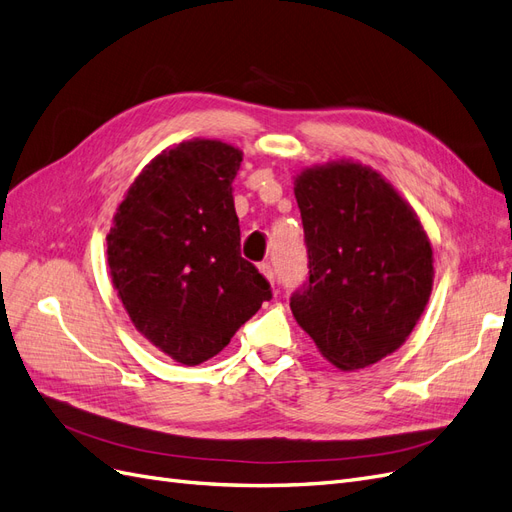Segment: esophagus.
I'll list each match as a JSON object with an SVG mask.
<instances>
[{
	"label": "esophagus",
	"mask_w": 512,
	"mask_h": 512,
	"mask_svg": "<svg viewBox=\"0 0 512 512\" xmlns=\"http://www.w3.org/2000/svg\"><path fill=\"white\" fill-rule=\"evenodd\" d=\"M258 269H260L262 275L267 277V280H269L271 284H275V271H273V267H271V262H260Z\"/></svg>",
	"instance_id": "34e87169"
}]
</instances>
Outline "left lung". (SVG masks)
<instances>
[{
	"label": "left lung",
	"mask_w": 512,
	"mask_h": 512,
	"mask_svg": "<svg viewBox=\"0 0 512 512\" xmlns=\"http://www.w3.org/2000/svg\"><path fill=\"white\" fill-rule=\"evenodd\" d=\"M307 269L290 309L324 359L363 369L395 352L425 312L433 252L412 207L356 162L305 168L294 179Z\"/></svg>",
	"instance_id": "8db88e82"
}]
</instances>
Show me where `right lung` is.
I'll return each instance as SVG.
<instances>
[{"instance_id": "1", "label": "right lung", "mask_w": 512, "mask_h": 512, "mask_svg": "<svg viewBox=\"0 0 512 512\" xmlns=\"http://www.w3.org/2000/svg\"><path fill=\"white\" fill-rule=\"evenodd\" d=\"M243 153L194 138L151 160L108 232L113 286L134 327L183 365L222 352L269 301L265 275L241 256L232 198Z\"/></svg>"}]
</instances>
